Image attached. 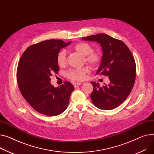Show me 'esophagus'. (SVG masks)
Listing matches in <instances>:
<instances>
[{
    "label": "esophagus",
    "instance_id": "obj_1",
    "mask_svg": "<svg viewBox=\"0 0 154 154\" xmlns=\"http://www.w3.org/2000/svg\"><path fill=\"white\" fill-rule=\"evenodd\" d=\"M80 85H82V83L77 82V83H75V84H74V87H75V88H77V87H78L79 86H80Z\"/></svg>",
    "mask_w": 154,
    "mask_h": 154
}]
</instances>
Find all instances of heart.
<instances>
[{
  "mask_svg": "<svg viewBox=\"0 0 154 154\" xmlns=\"http://www.w3.org/2000/svg\"><path fill=\"white\" fill-rule=\"evenodd\" d=\"M73 49L80 54L85 56V60L91 66L96 67L100 65L101 62V56L93 52L94 48L91 45L86 42H80L74 46ZM57 63L60 67H64L67 63L66 52L64 50L60 51L57 55ZM89 73L88 67H85L81 69H70L66 73L67 77L75 81H82L86 79L87 74Z\"/></svg>",
  "mask_w": 154,
  "mask_h": 154,
  "instance_id": "heart-1",
  "label": "heart"
}]
</instances>
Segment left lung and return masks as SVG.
Here are the masks:
<instances>
[{
	"instance_id": "obj_1",
	"label": "left lung",
	"mask_w": 154,
	"mask_h": 154,
	"mask_svg": "<svg viewBox=\"0 0 154 154\" xmlns=\"http://www.w3.org/2000/svg\"><path fill=\"white\" fill-rule=\"evenodd\" d=\"M82 39L100 44L103 56L97 74L108 76L110 81L103 87L91 82L94 87L90 95L92 103L103 110L116 108L125 101L134 86L136 74L134 56L125 43L108 35L99 33Z\"/></svg>"
}]
</instances>
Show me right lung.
<instances>
[{"instance_id":"obj_1","label":"right lung","mask_w":154,"mask_h":154,"mask_svg":"<svg viewBox=\"0 0 154 154\" xmlns=\"http://www.w3.org/2000/svg\"><path fill=\"white\" fill-rule=\"evenodd\" d=\"M70 44L61 39H49L29 46L22 54L17 67V80L20 92L34 109L50 116H57L67 108L74 90L66 81L55 88L50 77L58 73L57 55L60 49Z\"/></svg>"}]
</instances>
